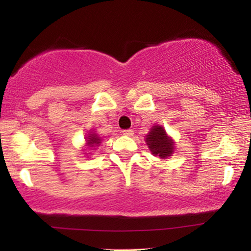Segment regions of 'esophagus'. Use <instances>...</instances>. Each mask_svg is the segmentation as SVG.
I'll return each mask as SVG.
<instances>
[{
  "instance_id": "obj_1",
  "label": "esophagus",
  "mask_w": 251,
  "mask_h": 251,
  "mask_svg": "<svg viewBox=\"0 0 251 251\" xmlns=\"http://www.w3.org/2000/svg\"><path fill=\"white\" fill-rule=\"evenodd\" d=\"M122 133H123V135H126V136H132L133 131L131 129H126V130H123Z\"/></svg>"
}]
</instances>
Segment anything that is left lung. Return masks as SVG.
Listing matches in <instances>:
<instances>
[{"instance_id":"8db88e82","label":"left lung","mask_w":251,"mask_h":251,"mask_svg":"<svg viewBox=\"0 0 251 251\" xmlns=\"http://www.w3.org/2000/svg\"><path fill=\"white\" fill-rule=\"evenodd\" d=\"M146 137L147 145L154 155L160 156L161 159H166L167 156L173 154L174 142L167 136L166 130L162 126H154Z\"/></svg>"}]
</instances>
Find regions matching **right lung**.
Listing matches in <instances>:
<instances>
[{
  "label": "right lung",
  "mask_w": 251,
  "mask_h": 251,
  "mask_svg": "<svg viewBox=\"0 0 251 251\" xmlns=\"http://www.w3.org/2000/svg\"><path fill=\"white\" fill-rule=\"evenodd\" d=\"M87 139H88L87 140L88 146H90V147H92L94 145H98V144H100V138H99V137L96 135V133H90V135L88 136Z\"/></svg>",
  "instance_id": "right-lung-1"
}]
</instances>
